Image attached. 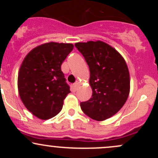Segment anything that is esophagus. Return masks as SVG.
I'll return each mask as SVG.
<instances>
[{
	"mask_svg": "<svg viewBox=\"0 0 158 158\" xmlns=\"http://www.w3.org/2000/svg\"><path fill=\"white\" fill-rule=\"evenodd\" d=\"M78 86H79V83H78L77 81V82L74 83L73 85H72V87H73V88L74 90H77Z\"/></svg>",
	"mask_w": 158,
	"mask_h": 158,
	"instance_id": "obj_1",
	"label": "esophagus"
}]
</instances>
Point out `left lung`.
<instances>
[{"label":"left lung","mask_w":158,"mask_h":158,"mask_svg":"<svg viewBox=\"0 0 158 158\" xmlns=\"http://www.w3.org/2000/svg\"><path fill=\"white\" fill-rule=\"evenodd\" d=\"M90 70L92 97L80 103L81 110L94 120L102 121L124 106L130 90V77L123 56L101 41L75 44Z\"/></svg>","instance_id":"8db88e82"}]
</instances>
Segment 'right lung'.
Instances as JSON below:
<instances>
[{
	"instance_id": "obj_1",
	"label": "right lung",
	"mask_w": 158,
	"mask_h": 158,
	"mask_svg": "<svg viewBox=\"0 0 158 158\" xmlns=\"http://www.w3.org/2000/svg\"><path fill=\"white\" fill-rule=\"evenodd\" d=\"M72 44L50 42L32 50L23 59L18 77L21 101L38 118L57 115L70 93L61 65L73 50Z\"/></svg>"
}]
</instances>
